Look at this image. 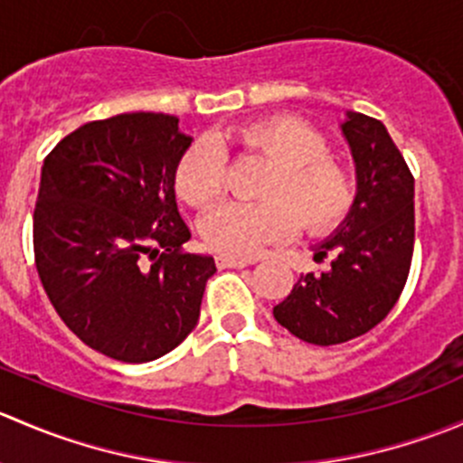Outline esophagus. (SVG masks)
I'll list each match as a JSON object with an SVG mask.
<instances>
[{"instance_id":"esophagus-1","label":"esophagus","mask_w":463,"mask_h":463,"mask_svg":"<svg viewBox=\"0 0 463 463\" xmlns=\"http://www.w3.org/2000/svg\"><path fill=\"white\" fill-rule=\"evenodd\" d=\"M249 264L250 260H244V258H228V255H219L217 258L219 269H244V266Z\"/></svg>"}]
</instances>
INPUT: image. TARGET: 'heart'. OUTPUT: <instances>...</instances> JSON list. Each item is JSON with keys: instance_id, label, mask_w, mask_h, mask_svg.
I'll use <instances>...</instances> for the list:
<instances>
[{"instance_id": "b5f03b06", "label": "heart", "mask_w": 463, "mask_h": 463, "mask_svg": "<svg viewBox=\"0 0 463 463\" xmlns=\"http://www.w3.org/2000/svg\"><path fill=\"white\" fill-rule=\"evenodd\" d=\"M231 141L270 165L258 203L232 202L203 219L205 244L228 258H250L264 246L288 240L298 223L309 235L338 228L356 203V179L331 156L329 138L298 116H270L240 125ZM176 194L194 208L214 203L226 188L222 149L199 138L175 167Z\"/></svg>"}]
</instances>
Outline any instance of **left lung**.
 <instances>
[{"label": "left lung", "instance_id": "8db88e82", "mask_svg": "<svg viewBox=\"0 0 463 463\" xmlns=\"http://www.w3.org/2000/svg\"><path fill=\"white\" fill-rule=\"evenodd\" d=\"M343 134L358 193L343 226L318 246L331 269L307 273L273 307L275 320L311 345L347 343L394 309L414 253V176L381 120L349 111Z\"/></svg>", "mask_w": 463, "mask_h": 463}]
</instances>
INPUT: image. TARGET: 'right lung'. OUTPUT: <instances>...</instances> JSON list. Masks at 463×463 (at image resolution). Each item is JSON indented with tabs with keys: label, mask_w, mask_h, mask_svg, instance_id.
I'll list each match as a JSON object with an SVG mask.
<instances>
[{
	"label": "right lung",
	"mask_w": 463,
	"mask_h": 463,
	"mask_svg": "<svg viewBox=\"0 0 463 463\" xmlns=\"http://www.w3.org/2000/svg\"><path fill=\"white\" fill-rule=\"evenodd\" d=\"M190 141L175 116L137 111L82 125L44 158L33 213L42 287L64 325L114 361L179 347L217 270L184 249L175 167Z\"/></svg>",
	"instance_id": "obj_1"
}]
</instances>
